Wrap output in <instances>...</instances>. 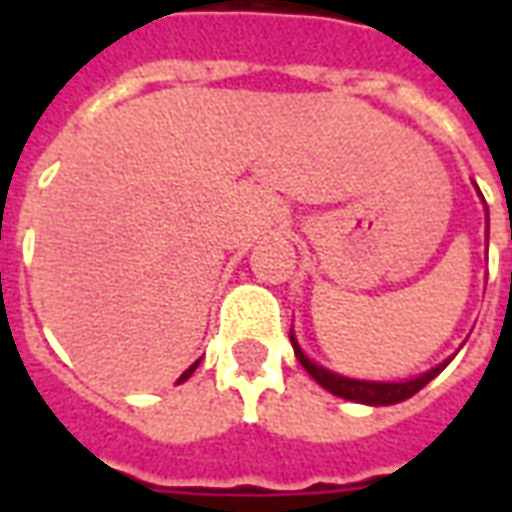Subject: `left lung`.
Wrapping results in <instances>:
<instances>
[{"label": "left lung", "instance_id": "8db88e82", "mask_svg": "<svg viewBox=\"0 0 512 512\" xmlns=\"http://www.w3.org/2000/svg\"><path fill=\"white\" fill-rule=\"evenodd\" d=\"M290 343H293V351H296V359L301 362V367L310 373L323 389H329L332 395L345 397V400H356V403H367V406H392V403H400V400H406V397L417 395L422 386L428 384L430 378L439 376L444 365L433 367L430 373L419 378H411V381H397V384H381V381H356V378H345L337 376V373H329V370H323L315 362H310L307 356L301 354V348L296 345V340L290 337Z\"/></svg>", "mask_w": 512, "mask_h": 512}]
</instances>
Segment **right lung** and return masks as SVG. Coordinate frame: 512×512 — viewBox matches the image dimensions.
<instances>
[{"label":"right lung","instance_id":"obj_1","mask_svg":"<svg viewBox=\"0 0 512 512\" xmlns=\"http://www.w3.org/2000/svg\"><path fill=\"white\" fill-rule=\"evenodd\" d=\"M197 365H200V359H197V362H194V365H191V367H189V370H186V373H183V376H180V378H178V381H186V378H189V376H191V373H194V370H197Z\"/></svg>","mask_w":512,"mask_h":512}]
</instances>
